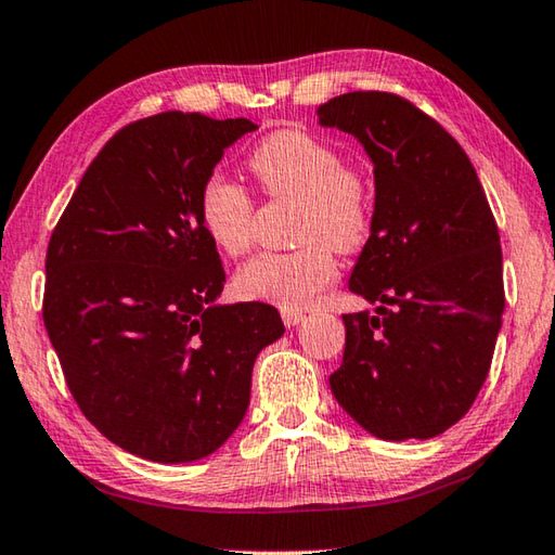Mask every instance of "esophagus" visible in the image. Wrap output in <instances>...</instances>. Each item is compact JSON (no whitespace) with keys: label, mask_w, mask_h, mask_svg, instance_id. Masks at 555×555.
<instances>
[{"label":"esophagus","mask_w":555,"mask_h":555,"mask_svg":"<svg viewBox=\"0 0 555 555\" xmlns=\"http://www.w3.org/2000/svg\"><path fill=\"white\" fill-rule=\"evenodd\" d=\"M280 317L285 321V326H297V323L305 319V311L301 309H280Z\"/></svg>","instance_id":"obj_1"}]
</instances>
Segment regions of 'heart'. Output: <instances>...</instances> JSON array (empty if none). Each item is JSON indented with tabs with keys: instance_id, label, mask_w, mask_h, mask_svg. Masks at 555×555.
<instances>
[{
	"instance_id": "obj_1",
	"label": "heart",
	"mask_w": 555,
	"mask_h": 555,
	"mask_svg": "<svg viewBox=\"0 0 555 555\" xmlns=\"http://www.w3.org/2000/svg\"><path fill=\"white\" fill-rule=\"evenodd\" d=\"M248 171L268 197L297 201L292 250H266L238 268L242 297L282 309L307 307L338 273L336 250L354 254L372 234L374 185L358 166L343 164L331 142L301 128L266 134L248 154ZM197 219L227 256H242L254 242V201L242 185L212 176L197 195Z\"/></svg>"
}]
</instances>
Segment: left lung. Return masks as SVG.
<instances>
[{
  "label": "left lung",
  "mask_w": 555,
  "mask_h": 555,
  "mask_svg": "<svg viewBox=\"0 0 555 555\" xmlns=\"http://www.w3.org/2000/svg\"><path fill=\"white\" fill-rule=\"evenodd\" d=\"M319 120L374 162V224L350 275L376 313H343L331 391L379 440H430L462 421L493 362L505 311L495 217L466 152L389 91H350Z\"/></svg>",
  "instance_id": "1"
}]
</instances>
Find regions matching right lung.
Wrapping results in <instances>:
<instances>
[{
  "instance_id": "1",
  "label": "right lung",
  "mask_w": 555,
  "mask_h": 555,
  "mask_svg": "<svg viewBox=\"0 0 555 555\" xmlns=\"http://www.w3.org/2000/svg\"><path fill=\"white\" fill-rule=\"evenodd\" d=\"M258 125L166 111L103 144L52 229L43 323L79 411L113 444L159 464L227 442L248 408L256 354L285 326L224 287L197 195Z\"/></svg>"
}]
</instances>
